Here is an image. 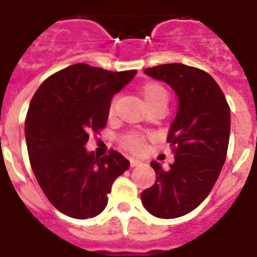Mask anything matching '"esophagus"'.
Here are the masks:
<instances>
[{"instance_id": "34e87169", "label": "esophagus", "mask_w": 257, "mask_h": 257, "mask_svg": "<svg viewBox=\"0 0 257 257\" xmlns=\"http://www.w3.org/2000/svg\"><path fill=\"white\" fill-rule=\"evenodd\" d=\"M141 164L140 160H136V159H131V167L135 168V167H139Z\"/></svg>"}]
</instances>
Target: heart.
Segmentation results:
<instances>
[{
	"label": "heart",
	"mask_w": 257,
	"mask_h": 257,
	"mask_svg": "<svg viewBox=\"0 0 257 257\" xmlns=\"http://www.w3.org/2000/svg\"><path fill=\"white\" fill-rule=\"evenodd\" d=\"M140 93L143 100H144V102L147 104V106L149 109L155 106L156 104H160V102H165L167 104V100H168L165 89L160 84H157V82H148V84H145L141 88ZM113 110H114V102H112L110 106H109V116H112ZM122 147L132 153H143L145 151L144 137H141L140 135H136V133L126 135L122 139Z\"/></svg>",
	"instance_id": "b5f03b06"
}]
</instances>
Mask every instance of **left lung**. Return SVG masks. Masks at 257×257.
<instances>
[{"instance_id":"obj_1","label":"left lung","mask_w":257,"mask_h":257,"mask_svg":"<svg viewBox=\"0 0 257 257\" xmlns=\"http://www.w3.org/2000/svg\"><path fill=\"white\" fill-rule=\"evenodd\" d=\"M144 73L168 84L179 105L167 137L175 163L167 169L151 163L156 183L141 193V201L151 215L175 219L199 207L215 185L227 157L231 110L223 90L204 70L164 64Z\"/></svg>"}]
</instances>
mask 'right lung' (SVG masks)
<instances>
[{"label":"right lung","mask_w":257,"mask_h":257,"mask_svg":"<svg viewBox=\"0 0 257 257\" xmlns=\"http://www.w3.org/2000/svg\"><path fill=\"white\" fill-rule=\"evenodd\" d=\"M136 70L110 72L74 64L42 82L30 101L25 137L33 173L54 208L73 219L104 211L113 181L129 167L121 153L94 157L89 133L106 125L113 96Z\"/></svg>","instance_id":"obj_1"}]
</instances>
